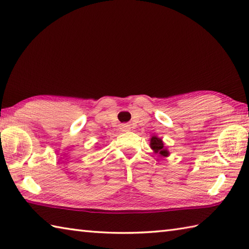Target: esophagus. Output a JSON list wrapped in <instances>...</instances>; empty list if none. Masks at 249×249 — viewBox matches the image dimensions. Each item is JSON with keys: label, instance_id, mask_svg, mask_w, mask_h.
<instances>
[{"label": "esophagus", "instance_id": "1", "mask_svg": "<svg viewBox=\"0 0 249 249\" xmlns=\"http://www.w3.org/2000/svg\"><path fill=\"white\" fill-rule=\"evenodd\" d=\"M121 130H122V131H128V130H130L129 125H127V124H122V125H121Z\"/></svg>", "mask_w": 249, "mask_h": 249}]
</instances>
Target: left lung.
<instances>
[{"mask_svg":"<svg viewBox=\"0 0 249 249\" xmlns=\"http://www.w3.org/2000/svg\"><path fill=\"white\" fill-rule=\"evenodd\" d=\"M150 146L153 150V152H154L155 154H157L160 158H165L170 155V152H169V150L165 146V143H163L162 139L155 135L151 137Z\"/></svg>","mask_w":249,"mask_h":249,"instance_id":"left-lung-1","label":"left lung"}]
</instances>
